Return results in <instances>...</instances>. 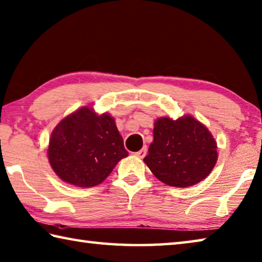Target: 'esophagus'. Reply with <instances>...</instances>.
Returning a JSON list of instances; mask_svg holds the SVG:
<instances>
[{"mask_svg": "<svg viewBox=\"0 0 262 262\" xmlns=\"http://www.w3.org/2000/svg\"><path fill=\"white\" fill-rule=\"evenodd\" d=\"M146 151H147V150H146V147H143L142 150H140V151L135 153V156H136V157H138V158L143 159V158H144V157L146 156Z\"/></svg>", "mask_w": 262, "mask_h": 262, "instance_id": "1", "label": "esophagus"}]
</instances>
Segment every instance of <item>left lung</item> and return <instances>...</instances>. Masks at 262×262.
Masks as SVG:
<instances>
[{"mask_svg": "<svg viewBox=\"0 0 262 262\" xmlns=\"http://www.w3.org/2000/svg\"><path fill=\"white\" fill-rule=\"evenodd\" d=\"M218 160L217 142L207 126L191 115L155 121L145 165L159 181L189 187L209 176Z\"/></svg>", "mask_w": 262, "mask_h": 262, "instance_id": "1", "label": "left lung"}]
</instances>
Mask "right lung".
<instances>
[{
	"label": "right lung",
	"instance_id": "obj_1",
	"mask_svg": "<svg viewBox=\"0 0 262 262\" xmlns=\"http://www.w3.org/2000/svg\"><path fill=\"white\" fill-rule=\"evenodd\" d=\"M127 156L115 118L89 105L64 117L54 127L48 146L56 176L83 188L99 185Z\"/></svg>",
	"mask_w": 262,
	"mask_h": 262
}]
</instances>
